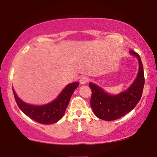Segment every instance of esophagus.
<instances>
[{"label":"esophagus","instance_id":"34e87169","mask_svg":"<svg viewBox=\"0 0 157 157\" xmlns=\"http://www.w3.org/2000/svg\"><path fill=\"white\" fill-rule=\"evenodd\" d=\"M87 82H88V78H87V77H85V76H82V77H80V82L81 84L84 85V84H86Z\"/></svg>","mask_w":157,"mask_h":157}]
</instances>
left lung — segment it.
<instances>
[{
	"label": "left lung",
	"mask_w": 157,
	"mask_h": 157,
	"mask_svg": "<svg viewBox=\"0 0 157 157\" xmlns=\"http://www.w3.org/2000/svg\"><path fill=\"white\" fill-rule=\"evenodd\" d=\"M129 53L137 59L139 71L134 82L127 89L111 94L94 82L89 83L92 91L91 107L94 113L101 120L112 121L122 117L132 111L141 99L145 84L143 66L138 54L134 51H129Z\"/></svg>",
	"instance_id": "8db88e82"
}]
</instances>
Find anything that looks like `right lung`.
<instances>
[{
	"mask_svg": "<svg viewBox=\"0 0 157 157\" xmlns=\"http://www.w3.org/2000/svg\"><path fill=\"white\" fill-rule=\"evenodd\" d=\"M78 86V82L68 84L57 98L47 104L39 105H32L23 101L14 89L12 90L19 109L25 114L39 123L49 125L58 122L63 117L71 95Z\"/></svg>",
	"mask_w": 157,
	"mask_h": 157,
	"instance_id": "1",
	"label": "right lung"
}]
</instances>
